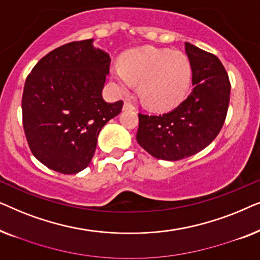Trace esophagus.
Returning a JSON list of instances; mask_svg holds the SVG:
<instances>
[{
    "instance_id": "obj_1",
    "label": "esophagus",
    "mask_w": 260,
    "mask_h": 260,
    "mask_svg": "<svg viewBox=\"0 0 260 260\" xmlns=\"http://www.w3.org/2000/svg\"><path fill=\"white\" fill-rule=\"evenodd\" d=\"M123 110H124V111H126V110H135V106L131 104L130 102H124Z\"/></svg>"
}]
</instances>
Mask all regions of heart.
<instances>
[{"instance_id": "heart-1", "label": "heart", "mask_w": 260, "mask_h": 260, "mask_svg": "<svg viewBox=\"0 0 260 260\" xmlns=\"http://www.w3.org/2000/svg\"><path fill=\"white\" fill-rule=\"evenodd\" d=\"M111 79L119 92H129L140 83V95L149 108H175L186 98L191 67L183 53L155 47L136 48L123 56L122 67L111 69Z\"/></svg>"}]
</instances>
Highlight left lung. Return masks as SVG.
Listing matches in <instances>:
<instances>
[{
    "mask_svg": "<svg viewBox=\"0 0 260 260\" xmlns=\"http://www.w3.org/2000/svg\"><path fill=\"white\" fill-rule=\"evenodd\" d=\"M193 91L170 112L138 113V144L156 158L179 161L201 151L221 130L229 110L231 84L215 55L186 42Z\"/></svg>",
    "mask_w": 260,
    "mask_h": 260,
    "instance_id": "obj_1",
    "label": "left lung"
}]
</instances>
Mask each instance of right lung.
I'll list each match as a JSON object with an SVG mask.
<instances>
[{"instance_id":"right-lung-1","label":"right lung","mask_w":260,"mask_h":260,"mask_svg":"<svg viewBox=\"0 0 260 260\" xmlns=\"http://www.w3.org/2000/svg\"><path fill=\"white\" fill-rule=\"evenodd\" d=\"M93 41L70 42L49 52L24 84L28 144L42 165L61 174H77L90 165L102 127L122 111V101L103 98L111 58Z\"/></svg>"}]
</instances>
